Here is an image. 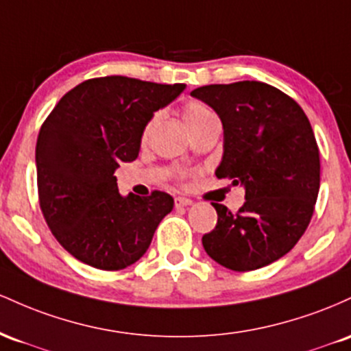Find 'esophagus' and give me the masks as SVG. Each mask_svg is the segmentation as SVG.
I'll return each mask as SVG.
<instances>
[{
  "instance_id": "1",
  "label": "esophagus",
  "mask_w": 351,
  "mask_h": 351,
  "mask_svg": "<svg viewBox=\"0 0 351 351\" xmlns=\"http://www.w3.org/2000/svg\"><path fill=\"white\" fill-rule=\"evenodd\" d=\"M192 206V200L187 199V197H176V207H187Z\"/></svg>"
}]
</instances>
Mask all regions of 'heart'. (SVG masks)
Masks as SVG:
<instances>
[{"mask_svg": "<svg viewBox=\"0 0 351 351\" xmlns=\"http://www.w3.org/2000/svg\"><path fill=\"white\" fill-rule=\"evenodd\" d=\"M182 117H184V123H186V125H187V129H192V128H195V125L206 123V121H208V119H214L215 116L206 104L192 101V102H189V104L184 106ZM156 121H157V116L152 117V119L149 121L147 125H145V129H144V136H147L149 131L152 129V125L156 124Z\"/></svg>", "mask_w": 351, "mask_h": 351, "instance_id": "heart-1", "label": "heart"}]
</instances>
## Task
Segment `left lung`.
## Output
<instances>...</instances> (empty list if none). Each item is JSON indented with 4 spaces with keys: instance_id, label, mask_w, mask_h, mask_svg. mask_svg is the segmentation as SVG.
Listing matches in <instances>:
<instances>
[{
    "instance_id": "left-lung-1",
    "label": "left lung",
    "mask_w": 351,
    "mask_h": 351,
    "mask_svg": "<svg viewBox=\"0 0 351 351\" xmlns=\"http://www.w3.org/2000/svg\"><path fill=\"white\" fill-rule=\"evenodd\" d=\"M222 121L223 154L215 176L245 191L237 214L222 204L202 237L212 261L235 271L270 265L308 227L320 189V154L308 117L292 97L258 81L210 84L191 93Z\"/></svg>"
}]
</instances>
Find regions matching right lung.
Wrapping results in <instances>:
<instances>
[{"label":"right lung","instance_id":"right-lung-1","mask_svg":"<svg viewBox=\"0 0 351 351\" xmlns=\"http://www.w3.org/2000/svg\"><path fill=\"white\" fill-rule=\"evenodd\" d=\"M184 89L186 84L96 77L64 94L45 121L36 143L39 206L74 258L121 270L147 252L174 199L159 191L121 195L114 172L119 162L136 160L145 125Z\"/></svg>","mask_w":351,"mask_h":351}]
</instances>
